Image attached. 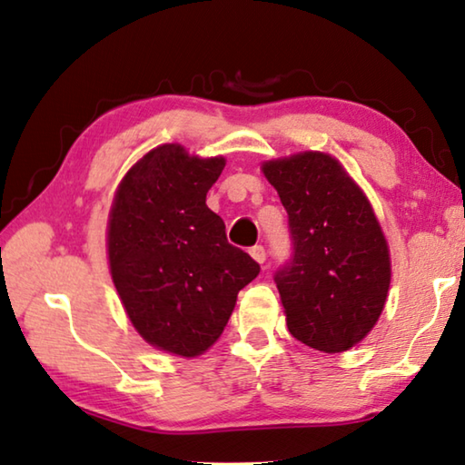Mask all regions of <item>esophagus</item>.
<instances>
[{"label":"esophagus","instance_id":"34e87169","mask_svg":"<svg viewBox=\"0 0 465 465\" xmlns=\"http://www.w3.org/2000/svg\"><path fill=\"white\" fill-rule=\"evenodd\" d=\"M250 256L254 258L258 264H264V262H266V250H264V246H252L250 248Z\"/></svg>","mask_w":465,"mask_h":465}]
</instances>
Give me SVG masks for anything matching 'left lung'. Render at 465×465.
Returning <instances> with one entry per match:
<instances>
[{
	"instance_id": "8db88e82",
	"label": "left lung",
	"mask_w": 465,
	"mask_h": 465,
	"mask_svg": "<svg viewBox=\"0 0 465 465\" xmlns=\"http://www.w3.org/2000/svg\"><path fill=\"white\" fill-rule=\"evenodd\" d=\"M289 213L292 256L276 270L289 331L337 353L372 331L391 286L388 243L372 205L323 152L262 164Z\"/></svg>"
}]
</instances>
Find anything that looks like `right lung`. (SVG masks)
Returning a JSON list of instances; mask_svg holds the SVG:
<instances>
[{
  "instance_id": "right-lung-1",
  "label": "right lung",
  "mask_w": 465,
  "mask_h": 465,
  "mask_svg": "<svg viewBox=\"0 0 465 465\" xmlns=\"http://www.w3.org/2000/svg\"><path fill=\"white\" fill-rule=\"evenodd\" d=\"M223 166L222 156L158 146L124 176L109 211V268L125 313L150 345L183 358L217 341L260 272L205 203Z\"/></svg>"
}]
</instances>
